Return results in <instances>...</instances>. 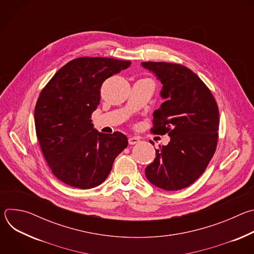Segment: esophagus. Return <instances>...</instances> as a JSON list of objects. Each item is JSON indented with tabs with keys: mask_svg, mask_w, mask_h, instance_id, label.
I'll return each instance as SVG.
<instances>
[{
	"mask_svg": "<svg viewBox=\"0 0 254 254\" xmlns=\"http://www.w3.org/2000/svg\"><path fill=\"white\" fill-rule=\"evenodd\" d=\"M140 141V138L138 136H130L128 138V143L129 144H136Z\"/></svg>",
	"mask_w": 254,
	"mask_h": 254,
	"instance_id": "34e87169",
	"label": "esophagus"
}]
</instances>
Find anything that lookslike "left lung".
<instances>
[{
  "instance_id": "obj_1",
  "label": "left lung",
  "mask_w": 254,
  "mask_h": 254,
  "mask_svg": "<svg viewBox=\"0 0 254 254\" xmlns=\"http://www.w3.org/2000/svg\"><path fill=\"white\" fill-rule=\"evenodd\" d=\"M163 84L165 101L153 114L152 131L168 133L167 146L144 172L150 182L167 191L189 187L204 173L218 140L219 111L205 83L189 68L167 62H142ZM151 143H153L150 140Z\"/></svg>"
}]
</instances>
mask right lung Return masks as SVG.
<instances>
[{"label":"right lung","instance_id":"obj_1","mask_svg":"<svg viewBox=\"0 0 254 254\" xmlns=\"http://www.w3.org/2000/svg\"><path fill=\"white\" fill-rule=\"evenodd\" d=\"M130 64L114 58H76L61 67L41 91L34 112L36 134L48 166L63 183L79 189L100 185L127 148L124 133L99 132L90 119L103 81Z\"/></svg>","mask_w":254,"mask_h":254}]
</instances>
